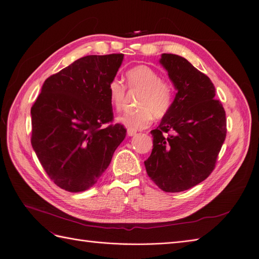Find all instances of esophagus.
I'll return each mask as SVG.
<instances>
[{
  "label": "esophagus",
  "instance_id": "esophagus-1",
  "mask_svg": "<svg viewBox=\"0 0 259 259\" xmlns=\"http://www.w3.org/2000/svg\"><path fill=\"white\" fill-rule=\"evenodd\" d=\"M127 135H128L129 137H133V136H136V135H137V130H133V129H128V130H127Z\"/></svg>",
  "mask_w": 259,
  "mask_h": 259
}]
</instances>
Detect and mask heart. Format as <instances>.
Here are the masks:
<instances>
[{"label": "heart", "mask_w": 259, "mask_h": 259, "mask_svg": "<svg viewBox=\"0 0 259 259\" xmlns=\"http://www.w3.org/2000/svg\"><path fill=\"white\" fill-rule=\"evenodd\" d=\"M127 85L131 91L140 92L137 111L126 112L117 117V121L128 129H143L148 127L154 116L162 118L169 112L174 100V90L168 82L161 80L155 69L145 65L132 67L126 72ZM111 104L120 111L123 107L126 89L121 81L113 78L108 85Z\"/></svg>", "instance_id": "1"}]
</instances>
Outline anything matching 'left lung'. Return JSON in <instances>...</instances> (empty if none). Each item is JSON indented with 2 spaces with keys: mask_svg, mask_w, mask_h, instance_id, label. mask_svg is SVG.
<instances>
[{
  "mask_svg": "<svg viewBox=\"0 0 259 259\" xmlns=\"http://www.w3.org/2000/svg\"><path fill=\"white\" fill-rule=\"evenodd\" d=\"M160 64L177 91L169 112L151 130L144 162L149 178L165 192H181L205 180L226 138V116L214 85L185 57L163 53Z\"/></svg>",
  "mask_w": 259,
  "mask_h": 259,
  "instance_id": "left-lung-1",
  "label": "left lung"
}]
</instances>
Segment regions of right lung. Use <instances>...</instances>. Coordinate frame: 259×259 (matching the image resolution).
<instances>
[{"mask_svg":"<svg viewBox=\"0 0 259 259\" xmlns=\"http://www.w3.org/2000/svg\"><path fill=\"white\" fill-rule=\"evenodd\" d=\"M123 54L88 55L48 78L31 109L32 146L60 188L83 192L108 168L126 137L113 120L108 94Z\"/></svg>","mask_w":259,"mask_h":259,"instance_id":"obj_1","label":"right lung"}]
</instances>
